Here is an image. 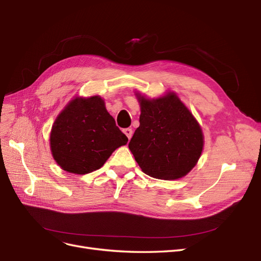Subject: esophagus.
<instances>
[{"label":"esophagus","instance_id":"obj_1","mask_svg":"<svg viewBox=\"0 0 261 261\" xmlns=\"http://www.w3.org/2000/svg\"><path fill=\"white\" fill-rule=\"evenodd\" d=\"M123 133H124L125 136H127V138L130 140L131 137H132V134H133V131H132L131 128H127V129H123Z\"/></svg>","mask_w":261,"mask_h":261}]
</instances>
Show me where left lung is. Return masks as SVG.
<instances>
[{
    "label": "left lung",
    "instance_id": "obj_1",
    "mask_svg": "<svg viewBox=\"0 0 261 261\" xmlns=\"http://www.w3.org/2000/svg\"><path fill=\"white\" fill-rule=\"evenodd\" d=\"M141 106L140 127L129 148L145 174L165 180L185 176L203 149V134L174 92L158 99L137 94Z\"/></svg>",
    "mask_w": 261,
    "mask_h": 261
}]
</instances>
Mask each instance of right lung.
Wrapping results in <instances>:
<instances>
[{
	"label": "right lung",
	"mask_w": 261,
	"mask_h": 261,
	"mask_svg": "<svg viewBox=\"0 0 261 261\" xmlns=\"http://www.w3.org/2000/svg\"><path fill=\"white\" fill-rule=\"evenodd\" d=\"M127 142L99 95L72 100L55 120L50 133L54 159L74 174L100 169Z\"/></svg>",
	"instance_id": "right-lung-1"
}]
</instances>
